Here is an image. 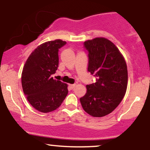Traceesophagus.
Segmentation results:
<instances>
[{
    "label": "esophagus",
    "instance_id": "1",
    "mask_svg": "<svg viewBox=\"0 0 150 150\" xmlns=\"http://www.w3.org/2000/svg\"><path fill=\"white\" fill-rule=\"evenodd\" d=\"M68 87H69V88L70 89H73L74 88H75V84H73V85H69V86H68Z\"/></svg>",
    "mask_w": 150,
    "mask_h": 150
}]
</instances>
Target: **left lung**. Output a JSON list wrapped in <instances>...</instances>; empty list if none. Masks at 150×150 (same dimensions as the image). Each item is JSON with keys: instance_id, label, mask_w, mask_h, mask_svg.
I'll return each instance as SVG.
<instances>
[{"instance_id": "1", "label": "left lung", "mask_w": 150, "mask_h": 150, "mask_svg": "<svg viewBox=\"0 0 150 150\" xmlns=\"http://www.w3.org/2000/svg\"><path fill=\"white\" fill-rule=\"evenodd\" d=\"M88 52L87 70L96 77L87 85V93L80 99L82 108L94 117L109 114L124 97L128 85V70L122 54L111 41L95 38L84 42Z\"/></svg>"}]
</instances>
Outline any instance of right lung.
I'll return each instance as SVG.
<instances>
[{"instance_id":"1","label":"right lung","mask_w":150,"mask_h":150,"mask_svg":"<svg viewBox=\"0 0 150 150\" xmlns=\"http://www.w3.org/2000/svg\"><path fill=\"white\" fill-rule=\"evenodd\" d=\"M66 44L61 39L39 46L27 58L22 73V86L30 104L48 113L61 106L68 93V85L53 80L58 67V51Z\"/></svg>"}]
</instances>
